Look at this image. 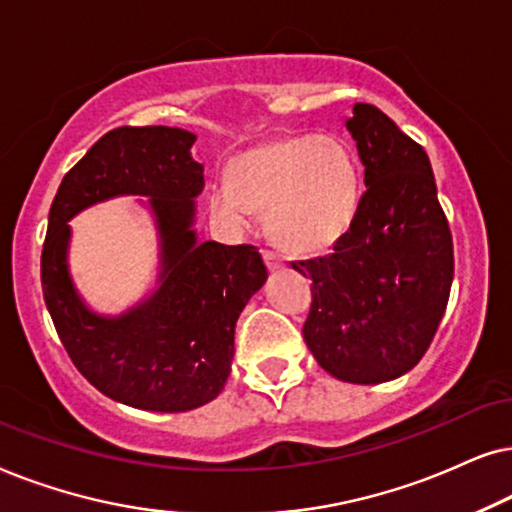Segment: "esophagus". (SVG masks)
Here are the masks:
<instances>
[{"label": "esophagus", "instance_id": "34e87169", "mask_svg": "<svg viewBox=\"0 0 512 512\" xmlns=\"http://www.w3.org/2000/svg\"><path fill=\"white\" fill-rule=\"evenodd\" d=\"M262 257H264V262H267V267H269L271 271L285 267V260H283L281 255H278V252H274V250H264Z\"/></svg>", "mask_w": 512, "mask_h": 512}]
</instances>
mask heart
Listing matches in <instances>:
<instances>
[{
  "label": "heart",
  "instance_id": "heart-1",
  "mask_svg": "<svg viewBox=\"0 0 512 512\" xmlns=\"http://www.w3.org/2000/svg\"><path fill=\"white\" fill-rule=\"evenodd\" d=\"M363 175L353 149L337 135H295L250 149L231 163V182L210 189L215 220L245 229L267 213V229L292 252L335 245L356 220Z\"/></svg>",
  "mask_w": 512,
  "mask_h": 512
}]
</instances>
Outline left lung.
I'll return each instance as SVG.
<instances>
[{"mask_svg": "<svg viewBox=\"0 0 512 512\" xmlns=\"http://www.w3.org/2000/svg\"><path fill=\"white\" fill-rule=\"evenodd\" d=\"M346 128L365 166L360 210L330 255L292 269L311 278L302 332L318 365L349 384H381L431 346L452 290L454 245L424 147L365 102Z\"/></svg>", "mask_w": 512, "mask_h": 512, "instance_id": "obj_1", "label": "left lung"}]
</instances>
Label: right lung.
Returning <instances> with one entry per match:
<instances>
[{
	"label": "right lung",
	"instance_id": "obj_1",
	"mask_svg": "<svg viewBox=\"0 0 512 512\" xmlns=\"http://www.w3.org/2000/svg\"><path fill=\"white\" fill-rule=\"evenodd\" d=\"M194 133L121 126L102 135L60 182L42 250V290L60 342L107 398L149 412H187L222 393L236 320L267 281L255 245L199 241L203 166ZM150 196L160 231V285L121 317L87 309L66 267L71 217L114 195Z\"/></svg>",
	"mask_w": 512,
	"mask_h": 512
}]
</instances>
